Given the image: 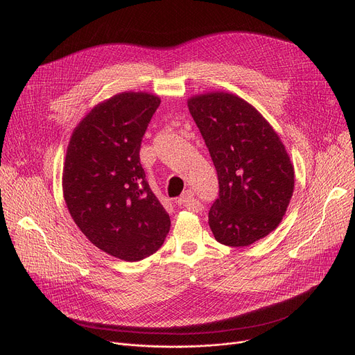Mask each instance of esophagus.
Instances as JSON below:
<instances>
[{
  "label": "esophagus",
  "instance_id": "1",
  "mask_svg": "<svg viewBox=\"0 0 355 355\" xmlns=\"http://www.w3.org/2000/svg\"><path fill=\"white\" fill-rule=\"evenodd\" d=\"M176 203L179 206H184L189 210H193V211L202 210V205L198 199H195V193L192 192V190H186V192H183V195L176 200Z\"/></svg>",
  "mask_w": 355,
  "mask_h": 355
}]
</instances>
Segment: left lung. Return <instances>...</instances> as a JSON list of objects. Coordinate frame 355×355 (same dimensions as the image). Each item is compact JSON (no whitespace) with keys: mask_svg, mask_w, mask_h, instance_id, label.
I'll return each instance as SVG.
<instances>
[{"mask_svg":"<svg viewBox=\"0 0 355 355\" xmlns=\"http://www.w3.org/2000/svg\"><path fill=\"white\" fill-rule=\"evenodd\" d=\"M187 106L219 180V198L209 210L214 239L232 248L250 246L279 226L293 196L294 169L284 145L236 95H199Z\"/></svg>","mask_w":355,"mask_h":355,"instance_id":"left-lung-1","label":"left lung"}]
</instances>
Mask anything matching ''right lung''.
Returning <instances> with one entry per match:
<instances>
[{
  "label": "right lung",
  "instance_id": "1",
  "mask_svg": "<svg viewBox=\"0 0 355 355\" xmlns=\"http://www.w3.org/2000/svg\"><path fill=\"white\" fill-rule=\"evenodd\" d=\"M157 96L122 92L75 128L64 166V198L73 222L102 252L139 261L162 248L171 217L149 187L141 144Z\"/></svg>",
  "mask_w": 355,
  "mask_h": 355
}]
</instances>
